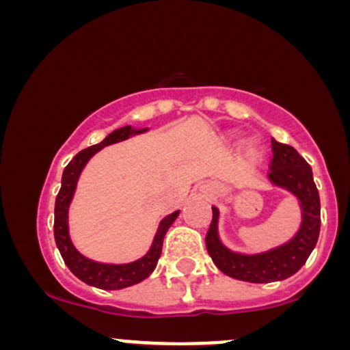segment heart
<instances>
[{
    "instance_id": "b5f03b06",
    "label": "heart",
    "mask_w": 350,
    "mask_h": 350,
    "mask_svg": "<svg viewBox=\"0 0 350 350\" xmlns=\"http://www.w3.org/2000/svg\"><path fill=\"white\" fill-rule=\"evenodd\" d=\"M263 148L260 146L258 142H250L245 146V156H247L248 161H256V159L262 158Z\"/></svg>"
}]
</instances>
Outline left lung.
Masks as SVG:
<instances>
[{
    "instance_id": "obj_1",
    "label": "left lung",
    "mask_w": 350,
    "mask_h": 350,
    "mask_svg": "<svg viewBox=\"0 0 350 350\" xmlns=\"http://www.w3.org/2000/svg\"><path fill=\"white\" fill-rule=\"evenodd\" d=\"M273 158L268 178L275 186L293 192L301 202L303 222L288 243L258 255H242L224 247L217 235L219 211L212 207V222L206 235V247L215 267L235 280L248 283H270L295 275L306 263L319 239L321 202L312 179L311 166L290 144L271 139Z\"/></svg>"
}]
</instances>
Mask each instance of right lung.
<instances>
[{
    "label": "right lung",
    "instance_id": "add662e5",
    "mask_svg": "<svg viewBox=\"0 0 350 350\" xmlns=\"http://www.w3.org/2000/svg\"><path fill=\"white\" fill-rule=\"evenodd\" d=\"M143 130H135L131 126H123L118 130L111 131L110 135L103 139L102 143L94 144V146L85 148L77 154L74 159L67 164L66 170L62 172V184H60V191L55 198V207H54V239L57 243V248L62 255L64 262H66L69 270L82 280L83 283L90 284V286L100 288V290H122V288L131 286V284L139 283L144 278L151 275V271L156 268L159 256H161L163 250V240L166 235L167 228L174 222L176 217L179 215V211L172 212L167 217H164L159 224L158 232H156L154 240L150 252L143 256V258L136 260V262L126 263V265H107V263H97L92 260L85 258L83 255L75 250L69 239V226H67V212H69V204L72 198H74L75 186H77V179L82 172L83 166H85L88 159L95 154L103 146L113 144L123 139L130 138V136L143 133Z\"/></svg>",
    "mask_w": 350,
    "mask_h": 350
}]
</instances>
